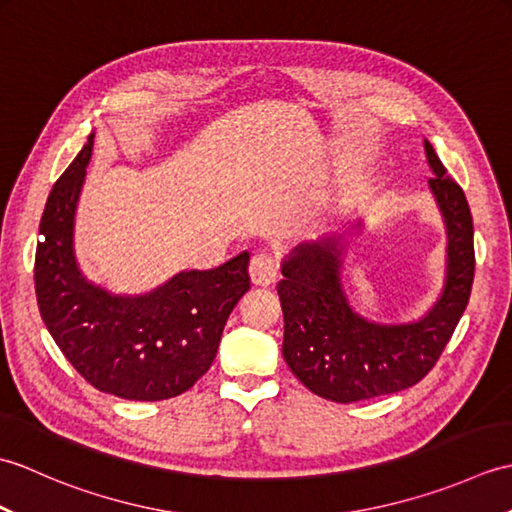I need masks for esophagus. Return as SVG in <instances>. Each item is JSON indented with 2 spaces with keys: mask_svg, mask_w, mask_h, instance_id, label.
<instances>
[{
  "mask_svg": "<svg viewBox=\"0 0 512 512\" xmlns=\"http://www.w3.org/2000/svg\"><path fill=\"white\" fill-rule=\"evenodd\" d=\"M248 273H250V279H253V284H257V286L275 284V279H277L275 257L268 253L253 255V259H250V266H248Z\"/></svg>",
  "mask_w": 512,
  "mask_h": 512,
  "instance_id": "1",
  "label": "esophagus"
}]
</instances>
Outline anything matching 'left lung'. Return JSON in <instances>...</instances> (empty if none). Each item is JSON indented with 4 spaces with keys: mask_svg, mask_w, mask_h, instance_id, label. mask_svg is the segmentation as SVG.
<instances>
[{
    "mask_svg": "<svg viewBox=\"0 0 512 512\" xmlns=\"http://www.w3.org/2000/svg\"><path fill=\"white\" fill-rule=\"evenodd\" d=\"M433 171L429 189L447 226V275L438 301L411 323H376L345 297L341 270L345 235L303 242L284 259L277 292L284 310V358L312 394L356 402L416 385L436 365L466 310L475 275L473 217L458 182L447 176L436 149L424 140Z\"/></svg>",
    "mask_w": 512,
    "mask_h": 512,
    "instance_id": "8db88e82",
    "label": "left lung"
}]
</instances>
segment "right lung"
Here are the masks:
<instances>
[{
    "instance_id": "1",
    "label": "right lung",
    "mask_w": 512,
    "mask_h": 512,
    "mask_svg": "<svg viewBox=\"0 0 512 512\" xmlns=\"http://www.w3.org/2000/svg\"><path fill=\"white\" fill-rule=\"evenodd\" d=\"M94 134L54 182L39 224L41 319L90 385L127 400H167L206 374L228 314L250 288L248 250L211 270H182L145 295H112L81 273L74 215Z\"/></svg>"
}]
</instances>
